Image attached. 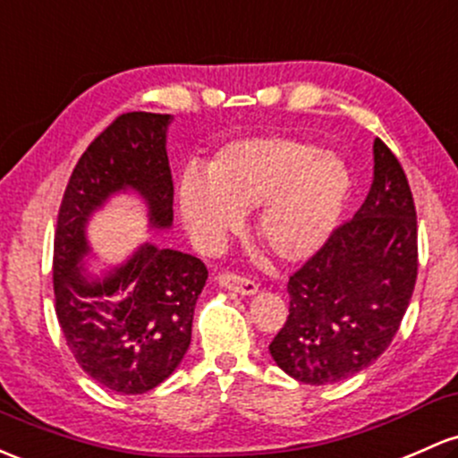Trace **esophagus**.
I'll return each mask as SVG.
<instances>
[{"mask_svg":"<svg viewBox=\"0 0 458 458\" xmlns=\"http://www.w3.org/2000/svg\"><path fill=\"white\" fill-rule=\"evenodd\" d=\"M217 283L224 286L225 291H234L239 295H256L259 293V284L252 283L248 278H241V276L234 274H219Z\"/></svg>","mask_w":458,"mask_h":458,"instance_id":"1","label":"esophagus"}]
</instances>
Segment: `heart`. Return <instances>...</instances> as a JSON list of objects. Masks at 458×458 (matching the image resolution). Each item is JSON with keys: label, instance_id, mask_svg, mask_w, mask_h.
Returning a JSON list of instances; mask_svg holds the SVG:
<instances>
[{"label": "heart", "instance_id": "1", "mask_svg": "<svg viewBox=\"0 0 458 458\" xmlns=\"http://www.w3.org/2000/svg\"><path fill=\"white\" fill-rule=\"evenodd\" d=\"M350 189V169L339 154L269 134L221 145L206 172L189 167L180 175L178 208L204 252H215L256 208L260 243L284 263H302L339 228Z\"/></svg>", "mask_w": 458, "mask_h": 458}]
</instances>
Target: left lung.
<instances>
[{
  "instance_id": "8db88e82",
  "label": "left lung",
  "mask_w": 458,
  "mask_h": 458,
  "mask_svg": "<svg viewBox=\"0 0 458 458\" xmlns=\"http://www.w3.org/2000/svg\"><path fill=\"white\" fill-rule=\"evenodd\" d=\"M417 278V219L398 158L374 140L363 206L289 278V318L269 354L306 385H333L369 368L398 333Z\"/></svg>"
}]
</instances>
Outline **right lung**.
Segmentation results:
<instances>
[{
    "label": "right lung",
    "instance_id": "right-lung-1",
    "mask_svg": "<svg viewBox=\"0 0 458 458\" xmlns=\"http://www.w3.org/2000/svg\"><path fill=\"white\" fill-rule=\"evenodd\" d=\"M172 114L125 113L89 145L64 191L54 239L58 324L90 378L137 395L158 386L191 345L208 271L195 256L143 241L113 265H93L89 224L110 199L132 195L149 230L174 224L167 158Z\"/></svg>",
    "mask_w": 458,
    "mask_h": 458
}]
</instances>
